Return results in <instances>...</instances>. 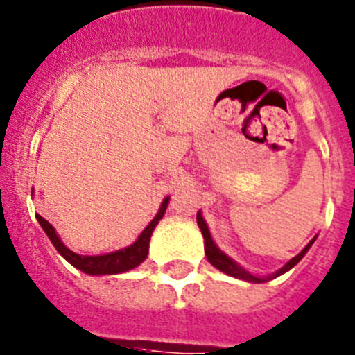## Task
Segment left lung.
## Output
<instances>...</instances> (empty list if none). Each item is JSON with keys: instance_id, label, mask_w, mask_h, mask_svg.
<instances>
[{"instance_id": "8db88e82", "label": "left lung", "mask_w": 355, "mask_h": 355, "mask_svg": "<svg viewBox=\"0 0 355 355\" xmlns=\"http://www.w3.org/2000/svg\"><path fill=\"white\" fill-rule=\"evenodd\" d=\"M197 223H199V229H200V232H202V236H204V250H206V257H207V260H209L211 264H213L216 269H220V271L225 272V275L234 276V278L246 279V282H252V284H264V282H269V279H272V278H276V276L287 272L288 269L294 268V266L297 264L299 260H301L304 255H306V252H308V250H310V246L313 245V241H315V237H313V239H311V241L308 243L306 246H304L303 252L297 253V255H295L294 259L288 260L287 264H285L282 269H278V271L272 272V275L264 276V278H259V276H253L252 272L245 271V269H243L241 266L237 264V262H234V260L230 259L229 255H225V253H223L222 250H220L216 245H214L213 237H211V234H209V229H207V223L204 222V218H202V214H200V211H199V213H197Z\"/></svg>"}]
</instances>
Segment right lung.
I'll list each match as a JSON object with an SVG mask.
<instances>
[{
    "label": "right lung",
    "mask_w": 355,
    "mask_h": 355,
    "mask_svg": "<svg viewBox=\"0 0 355 355\" xmlns=\"http://www.w3.org/2000/svg\"><path fill=\"white\" fill-rule=\"evenodd\" d=\"M167 204L168 197L164 199V202H162L156 216L153 218L151 223L142 230V234L137 237V241L133 243V245L126 246V248L123 250H118V252L105 253V255H79V253L71 252L70 248H67V246L63 245V241H61L60 236L56 234V229H54L45 218L37 214V220L42 225V229L45 230V234L49 236L52 245H54V248H56L58 252H60V255H63L73 268L80 269V271L86 272V275H119V272L130 271V269L137 268L139 264L144 262L149 252V239H151V234L153 230H155V227L158 225V222L162 220V216L165 214Z\"/></svg>",
    "instance_id": "right-lung-1"
}]
</instances>
